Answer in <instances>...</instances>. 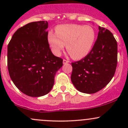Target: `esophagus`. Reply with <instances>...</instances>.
Returning a JSON list of instances; mask_svg holds the SVG:
<instances>
[{
    "label": "esophagus",
    "instance_id": "1",
    "mask_svg": "<svg viewBox=\"0 0 128 128\" xmlns=\"http://www.w3.org/2000/svg\"><path fill=\"white\" fill-rule=\"evenodd\" d=\"M68 63H69V61H68V60H66V59H64V60H63V64H68Z\"/></svg>",
    "mask_w": 128,
    "mask_h": 128
}]
</instances>
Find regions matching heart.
Listing matches in <instances>:
<instances>
[{"label":"heart","instance_id":"heart-1","mask_svg":"<svg viewBox=\"0 0 128 128\" xmlns=\"http://www.w3.org/2000/svg\"><path fill=\"white\" fill-rule=\"evenodd\" d=\"M48 41L51 51L59 56L66 44V49L72 58L80 59L91 51L96 39V32L90 25L77 24H60L56 28V33L48 32Z\"/></svg>","mask_w":128,"mask_h":128}]
</instances>
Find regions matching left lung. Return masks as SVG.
<instances>
[{
	"label": "left lung",
	"instance_id": "8db88e82",
	"mask_svg": "<svg viewBox=\"0 0 128 128\" xmlns=\"http://www.w3.org/2000/svg\"><path fill=\"white\" fill-rule=\"evenodd\" d=\"M98 30L91 51L81 60L72 62V84L85 94H95L104 88L112 79L116 69V41L108 30L101 26Z\"/></svg>",
	"mask_w": 128,
	"mask_h": 128
}]
</instances>
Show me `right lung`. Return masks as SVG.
<instances>
[{"label":"right lung","instance_id":"1","mask_svg":"<svg viewBox=\"0 0 128 128\" xmlns=\"http://www.w3.org/2000/svg\"><path fill=\"white\" fill-rule=\"evenodd\" d=\"M47 21L31 22L18 28L7 48L9 75L25 95L38 97L53 87L56 73L63 59L52 53L48 41Z\"/></svg>","mask_w":128,"mask_h":128}]
</instances>
